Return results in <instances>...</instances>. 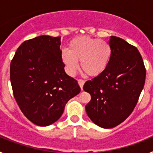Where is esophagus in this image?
Here are the masks:
<instances>
[{
  "mask_svg": "<svg viewBox=\"0 0 153 153\" xmlns=\"http://www.w3.org/2000/svg\"><path fill=\"white\" fill-rule=\"evenodd\" d=\"M78 83H79V86H80L81 90H83V86L85 83V81L83 79H78Z\"/></svg>",
  "mask_w": 153,
  "mask_h": 153,
  "instance_id": "1",
  "label": "esophagus"
}]
</instances>
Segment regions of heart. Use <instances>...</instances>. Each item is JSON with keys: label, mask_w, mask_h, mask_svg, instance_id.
<instances>
[{"label": "heart", "mask_w": 153, "mask_h": 153, "mask_svg": "<svg viewBox=\"0 0 153 153\" xmlns=\"http://www.w3.org/2000/svg\"><path fill=\"white\" fill-rule=\"evenodd\" d=\"M112 49L109 43L88 36H80L70 40L67 50L60 54L65 70L70 76H74L80 67L87 75L97 76L106 70L111 60Z\"/></svg>", "instance_id": "obj_1"}]
</instances>
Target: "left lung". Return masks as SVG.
Here are the masks:
<instances>
[{"instance_id":"1","label":"left lung","mask_w":153,"mask_h":153,"mask_svg":"<svg viewBox=\"0 0 153 153\" xmlns=\"http://www.w3.org/2000/svg\"><path fill=\"white\" fill-rule=\"evenodd\" d=\"M109 44L112 49L109 66L83 86L91 96L86 113L104 129L117 126L132 113L146 79L145 66L136 47L115 36H110Z\"/></svg>"}]
</instances>
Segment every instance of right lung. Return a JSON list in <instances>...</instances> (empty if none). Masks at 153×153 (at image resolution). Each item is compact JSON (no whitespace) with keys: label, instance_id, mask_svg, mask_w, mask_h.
I'll return each instance as SVG.
<instances>
[{"label":"right lung","instance_id":"1","mask_svg":"<svg viewBox=\"0 0 153 153\" xmlns=\"http://www.w3.org/2000/svg\"><path fill=\"white\" fill-rule=\"evenodd\" d=\"M60 44V36H36L21 44L10 63L13 97L24 116L40 126L57 121L66 103L80 92L77 81L65 72Z\"/></svg>","mask_w":153,"mask_h":153}]
</instances>
